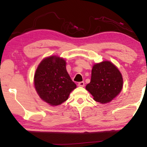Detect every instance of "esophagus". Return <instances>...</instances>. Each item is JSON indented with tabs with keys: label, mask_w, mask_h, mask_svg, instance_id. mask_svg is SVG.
<instances>
[{
	"label": "esophagus",
	"mask_w": 147,
	"mask_h": 147,
	"mask_svg": "<svg viewBox=\"0 0 147 147\" xmlns=\"http://www.w3.org/2000/svg\"><path fill=\"white\" fill-rule=\"evenodd\" d=\"M78 87H84L85 86V83H84V82H79L78 83Z\"/></svg>",
	"instance_id": "34e87169"
}]
</instances>
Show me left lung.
Here are the masks:
<instances>
[{
	"mask_svg": "<svg viewBox=\"0 0 147 147\" xmlns=\"http://www.w3.org/2000/svg\"><path fill=\"white\" fill-rule=\"evenodd\" d=\"M122 87V74L113 63L106 60L93 65L90 82L85 88L96 101L106 104L115 98Z\"/></svg>",
	"mask_w": 147,
	"mask_h": 147,
	"instance_id": "obj_1",
	"label": "left lung"
}]
</instances>
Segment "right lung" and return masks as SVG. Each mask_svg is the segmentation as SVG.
<instances>
[{"mask_svg":"<svg viewBox=\"0 0 147 147\" xmlns=\"http://www.w3.org/2000/svg\"><path fill=\"white\" fill-rule=\"evenodd\" d=\"M34 83L40 98L52 106L65 102L76 88L66 70L65 59L57 55L46 57L40 62Z\"/></svg>","mask_w":147,"mask_h":147,"instance_id":"obj_1","label":"right lung"}]
</instances>
